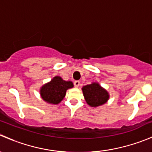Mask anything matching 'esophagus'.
I'll return each mask as SVG.
<instances>
[{
    "mask_svg": "<svg viewBox=\"0 0 152 152\" xmlns=\"http://www.w3.org/2000/svg\"><path fill=\"white\" fill-rule=\"evenodd\" d=\"M80 85V82L79 81H75L74 82V86L76 87H79Z\"/></svg>",
    "mask_w": 152,
    "mask_h": 152,
    "instance_id": "1",
    "label": "esophagus"
}]
</instances>
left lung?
Instances as JSON below:
<instances>
[{
	"label": "left lung",
	"instance_id": "1",
	"mask_svg": "<svg viewBox=\"0 0 152 152\" xmlns=\"http://www.w3.org/2000/svg\"><path fill=\"white\" fill-rule=\"evenodd\" d=\"M82 90L86 102L92 107L104 105L110 99V94L107 90L98 82H92L90 85L84 86Z\"/></svg>",
	"mask_w": 152,
	"mask_h": 152
}]
</instances>
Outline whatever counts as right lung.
<instances>
[{
    "instance_id": "right-lung-1",
    "label": "right lung",
    "mask_w": 152,
    "mask_h": 152,
    "mask_svg": "<svg viewBox=\"0 0 152 152\" xmlns=\"http://www.w3.org/2000/svg\"><path fill=\"white\" fill-rule=\"evenodd\" d=\"M72 87H73V84L71 81H65L60 76H56L40 87L39 94L44 102L51 104H58L63 100L67 90Z\"/></svg>"
}]
</instances>
